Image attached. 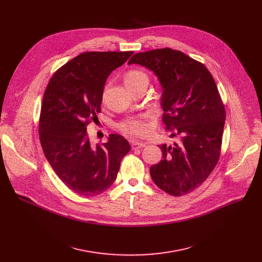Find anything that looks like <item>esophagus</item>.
Listing matches in <instances>:
<instances>
[{"instance_id":"34e87169","label":"esophagus","mask_w":262,"mask_h":262,"mask_svg":"<svg viewBox=\"0 0 262 262\" xmlns=\"http://www.w3.org/2000/svg\"><path fill=\"white\" fill-rule=\"evenodd\" d=\"M146 146L145 142H139V141H133L132 142V148L137 149V148H143Z\"/></svg>"}]
</instances>
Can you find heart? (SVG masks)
Wrapping results in <instances>:
<instances>
[{
	"mask_svg": "<svg viewBox=\"0 0 262 262\" xmlns=\"http://www.w3.org/2000/svg\"><path fill=\"white\" fill-rule=\"evenodd\" d=\"M124 83L127 88L134 90L141 85L148 84V76L146 72L140 69H130L124 74ZM147 115L145 114L128 117L118 124V128L126 135L144 136L149 130L148 124L145 121Z\"/></svg>",
	"mask_w": 262,
	"mask_h": 262,
	"instance_id": "heart-1",
	"label": "heart"
}]
</instances>
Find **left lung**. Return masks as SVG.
<instances>
[{
    "label": "left lung",
    "mask_w": 262,
    "mask_h": 262,
    "mask_svg": "<svg viewBox=\"0 0 262 262\" xmlns=\"http://www.w3.org/2000/svg\"><path fill=\"white\" fill-rule=\"evenodd\" d=\"M128 64L154 71L163 94V121L173 145H160L163 160L150 167L161 190L183 196L200 186L214 169L221 154L225 107L208 69L199 61L169 48L134 55Z\"/></svg>",
    "instance_id": "8db88e82"
}]
</instances>
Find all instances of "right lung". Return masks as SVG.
<instances>
[{
    "label": "right lung",
    "mask_w": 262,
    "mask_h": 262,
    "mask_svg": "<svg viewBox=\"0 0 262 262\" xmlns=\"http://www.w3.org/2000/svg\"><path fill=\"white\" fill-rule=\"evenodd\" d=\"M133 54H80L54 73L45 91L39 118L41 147L57 176L81 196L107 190L130 150L126 139L117 134H111L106 143L92 146L87 125L100 113L107 77Z\"/></svg>",
    "instance_id": "1"
}]
</instances>
